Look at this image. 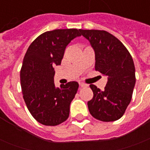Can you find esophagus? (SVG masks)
<instances>
[{
	"label": "esophagus",
	"mask_w": 150,
	"mask_h": 150,
	"mask_svg": "<svg viewBox=\"0 0 150 150\" xmlns=\"http://www.w3.org/2000/svg\"><path fill=\"white\" fill-rule=\"evenodd\" d=\"M79 86L81 88H85V87H88V85L86 84V83H79Z\"/></svg>",
	"instance_id": "obj_1"
}]
</instances>
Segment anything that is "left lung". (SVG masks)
<instances>
[{"mask_svg": "<svg viewBox=\"0 0 150 150\" xmlns=\"http://www.w3.org/2000/svg\"><path fill=\"white\" fill-rule=\"evenodd\" d=\"M95 51L96 71L108 77L104 91L93 84L88 102L91 115L109 122L119 120L131 101L135 86V66L129 50L118 38L104 30H79Z\"/></svg>", "mask_w": 150, "mask_h": 150, "instance_id": "1", "label": "left lung"}]
</instances>
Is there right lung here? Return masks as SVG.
Instances as JSON below:
<instances>
[{
	"mask_svg": "<svg viewBox=\"0 0 150 150\" xmlns=\"http://www.w3.org/2000/svg\"><path fill=\"white\" fill-rule=\"evenodd\" d=\"M79 32L77 29L45 32L25 53L20 73L21 91L30 112L42 125L55 126L68 118L79 83L71 81L56 88L54 67L61 64L66 47L81 36Z\"/></svg>",
	"mask_w": 150,
	"mask_h": 150,
	"instance_id": "right-lung-1",
	"label": "right lung"
}]
</instances>
